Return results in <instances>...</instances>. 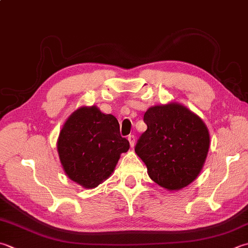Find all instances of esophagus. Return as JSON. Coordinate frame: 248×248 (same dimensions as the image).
I'll return each mask as SVG.
<instances>
[{"instance_id": "1", "label": "esophagus", "mask_w": 248, "mask_h": 248, "mask_svg": "<svg viewBox=\"0 0 248 248\" xmlns=\"http://www.w3.org/2000/svg\"><path fill=\"white\" fill-rule=\"evenodd\" d=\"M128 140H129V142H130V146L133 148L134 145H135V140H135V137H134V135H129Z\"/></svg>"}]
</instances>
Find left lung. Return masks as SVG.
Here are the masks:
<instances>
[{
  "instance_id": "left-lung-1",
  "label": "left lung",
  "mask_w": 248,
  "mask_h": 248,
  "mask_svg": "<svg viewBox=\"0 0 248 248\" xmlns=\"http://www.w3.org/2000/svg\"><path fill=\"white\" fill-rule=\"evenodd\" d=\"M147 130L135 153L159 186L179 190L200 174L210 148V134L203 120L178 103L156 105L144 115Z\"/></svg>"
}]
</instances>
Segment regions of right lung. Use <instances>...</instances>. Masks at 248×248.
<instances>
[{
    "label": "right lung",
    "mask_w": 248,
    "mask_h": 248,
    "mask_svg": "<svg viewBox=\"0 0 248 248\" xmlns=\"http://www.w3.org/2000/svg\"><path fill=\"white\" fill-rule=\"evenodd\" d=\"M129 147V140L120 135L118 120L95 105L76 109L63 124L57 142L66 175L88 189L111 175L120 155Z\"/></svg>",
    "instance_id": "add662e5"
}]
</instances>
